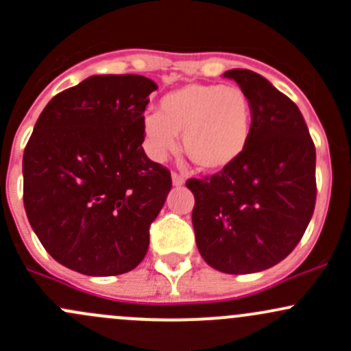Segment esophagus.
<instances>
[{"label":"esophagus","instance_id":"obj_1","mask_svg":"<svg viewBox=\"0 0 351 351\" xmlns=\"http://www.w3.org/2000/svg\"><path fill=\"white\" fill-rule=\"evenodd\" d=\"M171 180H173V185H175V186L185 185V178H183V176L180 175V173L173 171V173H171Z\"/></svg>","mask_w":351,"mask_h":351}]
</instances>
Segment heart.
<instances>
[{
  "instance_id": "1",
  "label": "heart",
  "mask_w": 351,
  "mask_h": 351,
  "mask_svg": "<svg viewBox=\"0 0 351 351\" xmlns=\"http://www.w3.org/2000/svg\"><path fill=\"white\" fill-rule=\"evenodd\" d=\"M254 109L249 95L237 86L186 84L166 94L158 112L143 121L147 151L163 158L182 149L200 171H220L234 165L249 145Z\"/></svg>"
}]
</instances>
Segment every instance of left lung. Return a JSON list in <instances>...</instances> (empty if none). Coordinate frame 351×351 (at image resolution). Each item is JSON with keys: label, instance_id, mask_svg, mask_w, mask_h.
Here are the masks:
<instances>
[{"label": "left lung", "instance_id": "obj_1", "mask_svg": "<svg viewBox=\"0 0 351 351\" xmlns=\"http://www.w3.org/2000/svg\"><path fill=\"white\" fill-rule=\"evenodd\" d=\"M249 95V145L234 165L190 178L191 222L205 263L227 274L272 267L293 252L316 204V151L301 110L263 75L223 73Z\"/></svg>", "mask_w": 351, "mask_h": 351}]
</instances>
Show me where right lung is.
<instances>
[{"mask_svg": "<svg viewBox=\"0 0 351 351\" xmlns=\"http://www.w3.org/2000/svg\"><path fill=\"white\" fill-rule=\"evenodd\" d=\"M143 75H94L55 95L23 153L28 222L57 263L117 276L145 259L171 173L143 149Z\"/></svg>", "mask_w": 351, "mask_h": 351, "instance_id": "add662e5", "label": "right lung"}]
</instances>
